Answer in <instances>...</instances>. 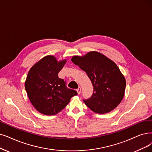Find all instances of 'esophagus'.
I'll return each mask as SVG.
<instances>
[{"label": "esophagus", "mask_w": 152, "mask_h": 152, "mask_svg": "<svg viewBox=\"0 0 152 152\" xmlns=\"http://www.w3.org/2000/svg\"><path fill=\"white\" fill-rule=\"evenodd\" d=\"M76 90H77V92L78 94H80V92H81V88L79 87H78Z\"/></svg>", "instance_id": "esophagus-1"}]
</instances>
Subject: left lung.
<instances>
[{
  "instance_id": "left-lung-1",
  "label": "left lung",
  "mask_w": 152,
  "mask_h": 152,
  "mask_svg": "<svg viewBox=\"0 0 152 152\" xmlns=\"http://www.w3.org/2000/svg\"><path fill=\"white\" fill-rule=\"evenodd\" d=\"M72 62L86 72L94 87L92 96L83 100L95 113L112 111L122 102L126 80L113 61L99 52L91 51L83 56H75Z\"/></svg>"
}]
</instances>
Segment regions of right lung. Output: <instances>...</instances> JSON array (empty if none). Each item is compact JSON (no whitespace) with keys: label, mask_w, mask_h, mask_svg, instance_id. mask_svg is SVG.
<instances>
[{"label":"right lung","mask_w":152,"mask_h":152,"mask_svg":"<svg viewBox=\"0 0 152 152\" xmlns=\"http://www.w3.org/2000/svg\"><path fill=\"white\" fill-rule=\"evenodd\" d=\"M66 62V59L58 61L55 56L48 55L35 64L28 73L26 90L32 105L42 114L56 115L77 95L58 77Z\"/></svg>","instance_id":"1"}]
</instances>
